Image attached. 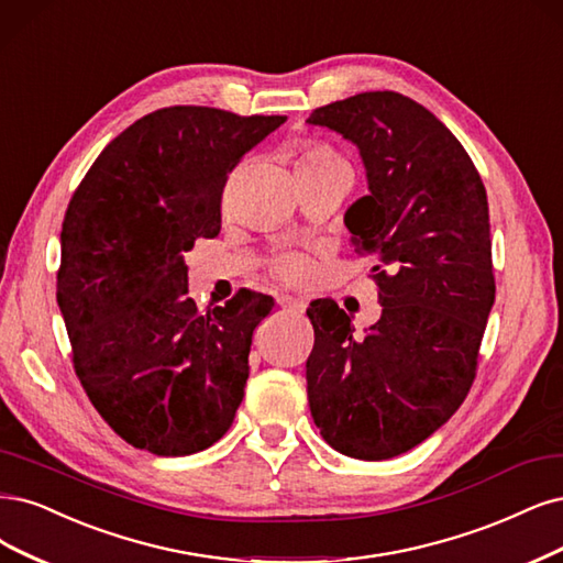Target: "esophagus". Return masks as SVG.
<instances>
[{
  "mask_svg": "<svg viewBox=\"0 0 563 563\" xmlns=\"http://www.w3.org/2000/svg\"><path fill=\"white\" fill-rule=\"evenodd\" d=\"M279 305L284 309H294V312H302L305 309V300L302 298H296V296H282L279 298Z\"/></svg>",
  "mask_w": 563,
  "mask_h": 563,
  "instance_id": "34e87169",
  "label": "esophagus"
}]
</instances>
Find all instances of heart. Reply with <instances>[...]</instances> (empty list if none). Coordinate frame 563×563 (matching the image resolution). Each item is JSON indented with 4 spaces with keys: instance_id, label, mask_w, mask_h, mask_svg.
I'll use <instances>...</instances> for the list:
<instances>
[{
    "instance_id": "1",
    "label": "heart",
    "mask_w": 563,
    "mask_h": 563,
    "mask_svg": "<svg viewBox=\"0 0 563 563\" xmlns=\"http://www.w3.org/2000/svg\"><path fill=\"white\" fill-rule=\"evenodd\" d=\"M331 167H346L344 161L338 156V153L323 144V142H314V140H302L296 146V172H305V169H331ZM305 261L298 256H288L282 258L277 263V273L286 279H298L305 275Z\"/></svg>"
}]
</instances>
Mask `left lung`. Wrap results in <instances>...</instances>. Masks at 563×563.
Returning <instances> with one entry per match:
<instances>
[{
    "label": "left lung",
    "mask_w": 563,
    "mask_h": 563,
    "mask_svg": "<svg viewBox=\"0 0 563 563\" xmlns=\"http://www.w3.org/2000/svg\"><path fill=\"white\" fill-rule=\"evenodd\" d=\"M307 123L354 142L371 192L346 209L352 246L373 256L382 317L354 338L335 300L309 305V410L333 450L394 459L466 400L496 298L489 205L466 148L394 90L314 109Z\"/></svg>",
    "instance_id": "1"
}]
</instances>
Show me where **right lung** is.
<instances>
[{
  "label": "right lung",
  "instance_id": "right-lung-1",
  "mask_svg": "<svg viewBox=\"0 0 563 563\" xmlns=\"http://www.w3.org/2000/svg\"><path fill=\"white\" fill-rule=\"evenodd\" d=\"M284 121L165 107L109 142L74 190L57 305L76 377L132 448L196 454L235 419L251 338L275 302L240 290L200 312L184 254L219 235L228 174Z\"/></svg>",
  "mask_w": 563,
  "mask_h": 563
}]
</instances>
